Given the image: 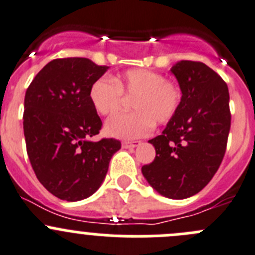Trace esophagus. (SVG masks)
<instances>
[{
	"label": "esophagus",
	"instance_id": "esophagus-1",
	"mask_svg": "<svg viewBox=\"0 0 255 255\" xmlns=\"http://www.w3.org/2000/svg\"><path fill=\"white\" fill-rule=\"evenodd\" d=\"M141 141H124L123 147L124 149H134V147L139 146Z\"/></svg>",
	"mask_w": 255,
	"mask_h": 255
}]
</instances>
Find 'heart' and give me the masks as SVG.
Wrapping results in <instances>:
<instances>
[{
    "label": "heart",
    "mask_w": 255,
    "mask_h": 255,
    "mask_svg": "<svg viewBox=\"0 0 255 255\" xmlns=\"http://www.w3.org/2000/svg\"><path fill=\"white\" fill-rule=\"evenodd\" d=\"M134 99V113L120 114L109 119L105 132L109 136L124 140H134L146 136L152 131L155 123L168 124L183 101L180 85L161 72L145 69H134L113 79L100 77L90 87L91 105L103 116L118 113L124 98Z\"/></svg>",
    "instance_id": "b5f03b06"
}]
</instances>
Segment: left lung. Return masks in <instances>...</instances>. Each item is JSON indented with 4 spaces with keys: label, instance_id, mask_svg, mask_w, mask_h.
I'll use <instances>...</instances> for the list:
<instances>
[{
    "label": "left lung",
    "instance_id": "8db88e82",
    "mask_svg": "<svg viewBox=\"0 0 255 255\" xmlns=\"http://www.w3.org/2000/svg\"><path fill=\"white\" fill-rule=\"evenodd\" d=\"M171 72L183 101L162 134L149 140L156 156L141 171L159 194L185 199L205 188L222 164L232 121L229 91L203 62L183 60Z\"/></svg>",
    "mask_w": 255,
    "mask_h": 255
}]
</instances>
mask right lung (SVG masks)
I'll use <instances>...</instances> for the list:
<instances>
[{
    "instance_id": "obj_1",
    "label": "right lung",
    "mask_w": 255,
    "mask_h": 255,
    "mask_svg": "<svg viewBox=\"0 0 255 255\" xmlns=\"http://www.w3.org/2000/svg\"><path fill=\"white\" fill-rule=\"evenodd\" d=\"M108 69L85 57L55 59L26 90L23 134L28 159L38 181L62 200L93 195L121 147L116 139L89 140L103 126L90 103V87Z\"/></svg>"
}]
</instances>
